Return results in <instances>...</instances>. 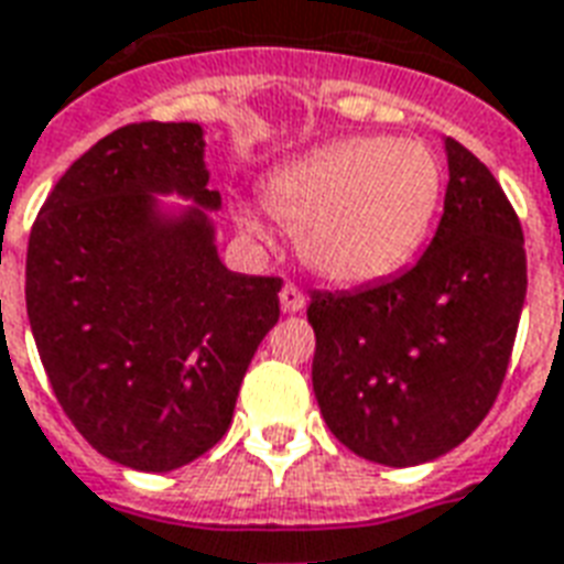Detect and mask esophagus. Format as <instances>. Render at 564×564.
Listing matches in <instances>:
<instances>
[{"mask_svg":"<svg viewBox=\"0 0 564 564\" xmlns=\"http://www.w3.org/2000/svg\"><path fill=\"white\" fill-rule=\"evenodd\" d=\"M281 307L286 311V314H299V311L304 307V293L295 286V283H283Z\"/></svg>","mask_w":564,"mask_h":564,"instance_id":"obj_1","label":"esophagus"}]
</instances>
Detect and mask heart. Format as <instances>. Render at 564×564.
Instances as JSON below:
<instances>
[{"label": "heart", "mask_w": 564, "mask_h": 564, "mask_svg": "<svg viewBox=\"0 0 564 564\" xmlns=\"http://www.w3.org/2000/svg\"><path fill=\"white\" fill-rule=\"evenodd\" d=\"M442 170L415 140L352 137L278 170L262 199L299 232L307 265L335 283H373L415 257L440 208ZM250 236L260 229L241 218Z\"/></svg>", "instance_id": "obj_1"}]
</instances>
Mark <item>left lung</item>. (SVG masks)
<instances>
[{
  "mask_svg": "<svg viewBox=\"0 0 564 564\" xmlns=\"http://www.w3.org/2000/svg\"><path fill=\"white\" fill-rule=\"evenodd\" d=\"M436 236L412 269L356 293H314V394L328 431L382 466L457 448L502 388L527 299V250L494 173L445 137Z\"/></svg>",
  "mask_w": 564,
  "mask_h": 564,
  "instance_id": "left-lung-1",
  "label": "left lung"
}]
</instances>
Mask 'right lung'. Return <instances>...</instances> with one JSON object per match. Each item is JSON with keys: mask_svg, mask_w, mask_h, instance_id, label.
I'll list each match as a JSON object with an SVG mask.
<instances>
[{"mask_svg": "<svg viewBox=\"0 0 564 564\" xmlns=\"http://www.w3.org/2000/svg\"><path fill=\"white\" fill-rule=\"evenodd\" d=\"M206 207L220 194L203 128L137 122L65 170L29 232L26 314L53 394L95 452L140 473L220 442L281 316V278L229 271Z\"/></svg>", "mask_w": 564, "mask_h": 564, "instance_id": "1", "label": "right lung"}]
</instances>
